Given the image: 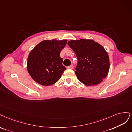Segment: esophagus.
Returning <instances> with one entry per match:
<instances>
[{
	"label": "esophagus",
	"instance_id": "obj_1",
	"mask_svg": "<svg viewBox=\"0 0 132 132\" xmlns=\"http://www.w3.org/2000/svg\"><path fill=\"white\" fill-rule=\"evenodd\" d=\"M67 68V69H73V65H70L69 66H68Z\"/></svg>",
	"mask_w": 132,
	"mask_h": 132
}]
</instances>
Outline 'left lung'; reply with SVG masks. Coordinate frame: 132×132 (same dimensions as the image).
Returning a JSON list of instances; mask_svg holds the SVG:
<instances>
[{
	"mask_svg": "<svg viewBox=\"0 0 132 132\" xmlns=\"http://www.w3.org/2000/svg\"><path fill=\"white\" fill-rule=\"evenodd\" d=\"M67 44L77 57L75 73L79 81L88 86L103 81L110 69L109 55L103 46L94 40L85 39L70 40Z\"/></svg>",
	"mask_w": 132,
	"mask_h": 132,
	"instance_id": "1",
	"label": "left lung"
}]
</instances>
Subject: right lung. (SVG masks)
<instances>
[{"label": "right lung", "mask_w": 132, "mask_h": 132, "mask_svg": "<svg viewBox=\"0 0 132 132\" xmlns=\"http://www.w3.org/2000/svg\"><path fill=\"white\" fill-rule=\"evenodd\" d=\"M67 40H44L29 53L27 62L29 74L37 83L48 86L60 79L66 67L60 53Z\"/></svg>", "instance_id": "add662e5"}]
</instances>
